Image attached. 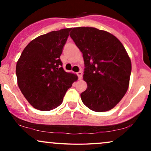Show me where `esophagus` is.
Listing matches in <instances>:
<instances>
[{
	"label": "esophagus",
	"instance_id": "1",
	"mask_svg": "<svg viewBox=\"0 0 151 151\" xmlns=\"http://www.w3.org/2000/svg\"><path fill=\"white\" fill-rule=\"evenodd\" d=\"M77 74L78 75V77H79V79H81V78H82V72H77Z\"/></svg>",
	"mask_w": 151,
	"mask_h": 151
}]
</instances>
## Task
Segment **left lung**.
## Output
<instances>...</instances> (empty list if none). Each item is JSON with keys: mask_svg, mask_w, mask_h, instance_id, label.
Returning <instances> with one entry per match:
<instances>
[{"mask_svg": "<svg viewBox=\"0 0 151 151\" xmlns=\"http://www.w3.org/2000/svg\"><path fill=\"white\" fill-rule=\"evenodd\" d=\"M70 35L85 65L83 79L87 88L81 101L93 111L111 110L129 86L131 62L125 47L114 35L95 27H74Z\"/></svg>", "mask_w": 151, "mask_h": 151, "instance_id": "obj_1", "label": "left lung"}]
</instances>
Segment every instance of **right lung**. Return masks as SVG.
Returning <instances> with one entry per match:
<instances>
[{
  "label": "right lung",
  "mask_w": 151,
  "mask_h": 151,
  "mask_svg": "<svg viewBox=\"0 0 151 151\" xmlns=\"http://www.w3.org/2000/svg\"><path fill=\"white\" fill-rule=\"evenodd\" d=\"M72 28L52 31L35 38L16 64L18 85L35 109L50 111L59 106L77 74L62 68L60 57Z\"/></svg>",
  "instance_id": "add662e5"
}]
</instances>
